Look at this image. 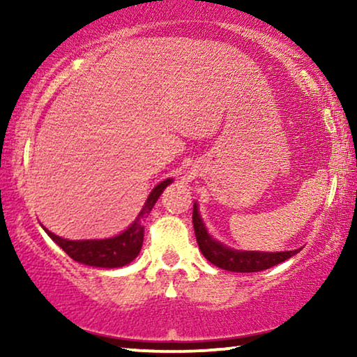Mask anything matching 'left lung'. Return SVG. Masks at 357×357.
<instances>
[{"mask_svg":"<svg viewBox=\"0 0 357 357\" xmlns=\"http://www.w3.org/2000/svg\"><path fill=\"white\" fill-rule=\"evenodd\" d=\"M193 227L195 236H197V242L199 245V250L204 255L206 260L213 263L214 266L222 268L227 271H237V273H257L268 270V268L282 263L287 258L301 252V248L291 252H238L234 248H229L222 243L209 236L206 227L202 221V216L198 213L197 203L193 204Z\"/></svg>","mask_w":357,"mask_h":357,"instance_id":"8db88e82","label":"left lung"}]
</instances>
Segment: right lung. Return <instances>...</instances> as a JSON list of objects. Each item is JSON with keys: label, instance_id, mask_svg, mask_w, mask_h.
Returning <instances> with one entry per match:
<instances>
[{"label": "right lung", "instance_id": "obj_1", "mask_svg": "<svg viewBox=\"0 0 357 357\" xmlns=\"http://www.w3.org/2000/svg\"><path fill=\"white\" fill-rule=\"evenodd\" d=\"M172 182V178L164 180L158 187H154L146 199L143 209L133 224L120 234V236L110 238H100V241H68V238L58 237L55 234L45 229V232L56 245H60L68 255L75 261L84 263L89 266L97 268H120L133 261L143 247L144 238V218H148L151 209L154 208L155 202L164 192V188Z\"/></svg>", "mask_w": 357, "mask_h": 357}]
</instances>
